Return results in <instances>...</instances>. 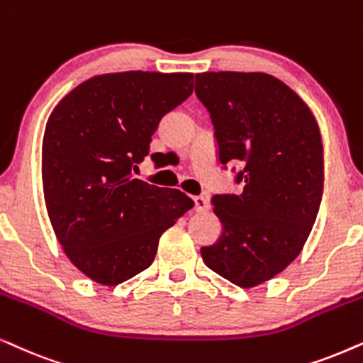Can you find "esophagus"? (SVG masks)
I'll list each match as a JSON object with an SVG mask.
<instances>
[{"instance_id": "esophagus-1", "label": "esophagus", "mask_w": 363, "mask_h": 363, "mask_svg": "<svg viewBox=\"0 0 363 363\" xmlns=\"http://www.w3.org/2000/svg\"><path fill=\"white\" fill-rule=\"evenodd\" d=\"M194 199V204H196V211L197 212H204L209 209V202H207V199L204 196H194L192 197Z\"/></svg>"}]
</instances>
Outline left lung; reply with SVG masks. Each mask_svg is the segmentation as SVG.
<instances>
[{"label":"left lung","mask_w":363,"mask_h":363,"mask_svg":"<svg viewBox=\"0 0 363 363\" xmlns=\"http://www.w3.org/2000/svg\"><path fill=\"white\" fill-rule=\"evenodd\" d=\"M209 111L217 161L229 164L239 194L212 196L222 234L202 247L204 264L239 287L282 272L301 254L323 192V147L307 104L265 72L196 74Z\"/></svg>","instance_id":"1"}]
</instances>
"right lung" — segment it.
<instances>
[{
  "instance_id": "1",
  "label": "right lung",
  "mask_w": 363,
  "mask_h": 363,
  "mask_svg": "<svg viewBox=\"0 0 363 363\" xmlns=\"http://www.w3.org/2000/svg\"><path fill=\"white\" fill-rule=\"evenodd\" d=\"M191 72H111L71 91L43 138V191L55 234L81 272L118 286L147 269L159 238L194 201L134 179L159 121L192 94Z\"/></svg>"
}]
</instances>
